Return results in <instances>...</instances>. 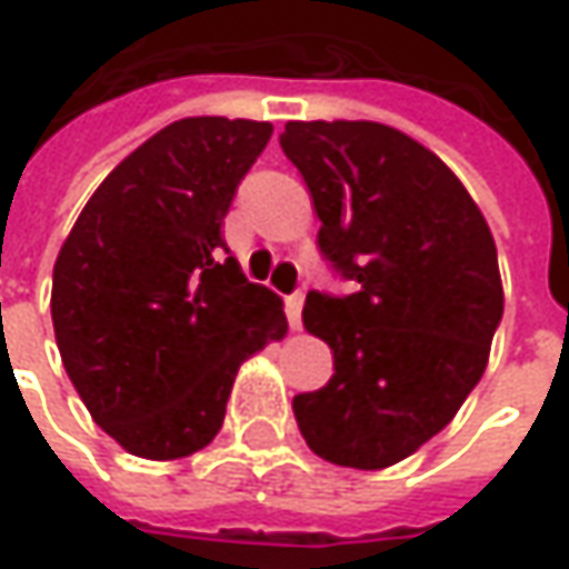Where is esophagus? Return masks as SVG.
<instances>
[{
	"label": "esophagus",
	"mask_w": 569,
	"mask_h": 569,
	"mask_svg": "<svg viewBox=\"0 0 569 569\" xmlns=\"http://www.w3.org/2000/svg\"><path fill=\"white\" fill-rule=\"evenodd\" d=\"M300 310H303V291H295L284 298V313H288V323L291 329H300Z\"/></svg>",
	"instance_id": "esophagus-1"
}]
</instances>
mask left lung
I'll return each mask as SVG.
<instances>
[{"mask_svg":"<svg viewBox=\"0 0 569 569\" xmlns=\"http://www.w3.org/2000/svg\"><path fill=\"white\" fill-rule=\"evenodd\" d=\"M349 295L310 291L303 327L332 378L295 397L313 455L378 470L439 436L477 387L502 320L497 242L458 176L375 121H288L278 137Z\"/></svg>","mask_w":569,"mask_h":569,"instance_id":"left-lung-1","label":"left lung"}]
</instances>
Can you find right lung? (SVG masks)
I'll return each mask as SVG.
<instances>
[{
  "label": "right lung",
  "mask_w": 569,
  "mask_h": 569,
  "mask_svg": "<svg viewBox=\"0 0 569 569\" xmlns=\"http://www.w3.org/2000/svg\"><path fill=\"white\" fill-rule=\"evenodd\" d=\"M269 121L182 118L89 198L53 266V332L92 419L137 458L211 445L240 365L288 332L252 284L223 217L266 150Z\"/></svg>",
  "instance_id": "add662e5"
}]
</instances>
